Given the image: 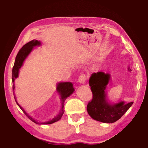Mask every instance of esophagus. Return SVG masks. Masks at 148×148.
Returning <instances> with one entry per match:
<instances>
[{"label": "esophagus", "instance_id": "esophagus-1", "mask_svg": "<svg viewBox=\"0 0 148 148\" xmlns=\"http://www.w3.org/2000/svg\"><path fill=\"white\" fill-rule=\"evenodd\" d=\"M87 79V76L85 74H82L78 78V82L80 83H85Z\"/></svg>", "mask_w": 148, "mask_h": 148}]
</instances>
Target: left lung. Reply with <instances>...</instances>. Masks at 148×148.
<instances>
[{"label":"left lung","mask_w":148,"mask_h":148,"mask_svg":"<svg viewBox=\"0 0 148 148\" xmlns=\"http://www.w3.org/2000/svg\"><path fill=\"white\" fill-rule=\"evenodd\" d=\"M110 76L103 72L93 73L89 79V85L93 95L86 110L93 119L105 123H113L123 116L132 106L133 102L124 104V101L110 104L106 100L105 90Z\"/></svg>","instance_id":"obj_1"}]
</instances>
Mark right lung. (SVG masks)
Here are the masks:
<instances>
[{"label":"right lung","mask_w":148,"mask_h":148,"mask_svg":"<svg viewBox=\"0 0 148 148\" xmlns=\"http://www.w3.org/2000/svg\"><path fill=\"white\" fill-rule=\"evenodd\" d=\"M40 45H41V43H40V42L38 41V40H32V41L28 42L26 43V44H25L21 49H20V51H18V54H17L16 56L15 62H14L13 67V70H12V82H13V93H14V79H15L16 77H18V76L19 69L21 68V66H22V64H23V63H24L25 59L27 58L28 55L29 54L31 51L33 50V47H35V46H38ZM56 90H57V91L59 92V94L60 95L61 103H62V108H61L59 114H58L54 118H53V119L47 121V122H44V123H37L33 118H32L31 116H29V115L27 113L25 112L24 110L19 105V104L17 103L15 95H14V94H13V95H14V99H15V101H16L17 105H18V106L20 107V109L22 110V112L25 114L26 116L31 121H33V122H34V123L39 124H53L55 122H56V121H59L60 119L62 118L63 113H64V102H65V101L66 99V97L70 96V95L72 93H73L74 91L73 85H72V83H70V82L59 83L57 85Z\"/></svg>","instance_id":"add662e5"}]
</instances>
